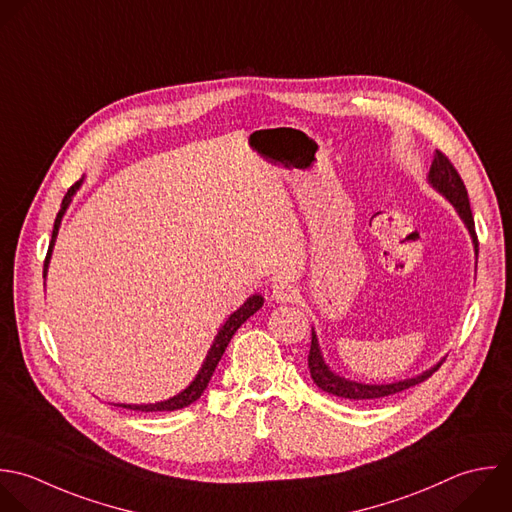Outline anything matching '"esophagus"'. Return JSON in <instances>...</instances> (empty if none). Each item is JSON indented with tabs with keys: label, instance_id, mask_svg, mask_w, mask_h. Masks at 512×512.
Here are the masks:
<instances>
[{
	"label": "esophagus",
	"instance_id": "1",
	"mask_svg": "<svg viewBox=\"0 0 512 512\" xmlns=\"http://www.w3.org/2000/svg\"><path fill=\"white\" fill-rule=\"evenodd\" d=\"M271 295L277 303H291V301L297 299V289L287 281H279V283L273 285Z\"/></svg>",
	"mask_w": 512,
	"mask_h": 512
}]
</instances>
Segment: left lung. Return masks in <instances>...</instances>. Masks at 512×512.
I'll return each mask as SVG.
<instances>
[{
  "mask_svg": "<svg viewBox=\"0 0 512 512\" xmlns=\"http://www.w3.org/2000/svg\"><path fill=\"white\" fill-rule=\"evenodd\" d=\"M429 181L433 183V187H437L459 211V215L463 217V221L467 223L473 243H475V251L479 255V239H477V231H475V219H473V211H471V203H469V193L465 187L463 177L459 175L457 167L453 165V161L443 153L437 151L431 171H429ZM309 373L311 379L315 381V385L319 389H323L329 395L341 397V399H349V401H375V399H383V397H391L397 393H403L423 381H427L429 377H433V373L439 371L441 363L437 367H433L431 371L415 377V379H407V381H399V383H391V385H363V383H353L347 381L335 373L329 371V367L325 365L319 345H317V337L315 333L311 335V349H309Z\"/></svg>",
  "mask_w": 512,
  "mask_h": 512,
  "instance_id": "1",
  "label": "left lung"
}]
</instances>
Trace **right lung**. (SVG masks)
Segmentation results:
<instances>
[{"label":"right lung","instance_id":"1","mask_svg":"<svg viewBox=\"0 0 512 512\" xmlns=\"http://www.w3.org/2000/svg\"><path fill=\"white\" fill-rule=\"evenodd\" d=\"M79 183H81V181L73 183V185L67 189L65 197H63V201H61V209H59V213H57V217H55V223H53V233H51L49 249H47L45 261H43V277H45V271H47L49 255H51V249H53V241H55V235H57L61 217H63V213H65V209H67V205H69V201H71V195H73L75 189L79 187ZM261 305H263V297H261V295H253L251 299H247V303H245L243 307H239V309L225 321V325L221 327L219 335L215 337V343H213V347H211V351H209V355H207V359H205V363H203L199 375L195 377V381H193L183 393H179L177 397H173V399H169V401L155 403V405H117V407H123V409H129V411H137V413H139V411H141V413H161V411H177V409H183V407H189L191 403H195V401L203 395V391L207 389V385H209V381H211V377H213V373H215V367L219 365V361H221V357H223V353H225V349H227L231 337L235 335V331H237L253 313H257V311L261 309Z\"/></svg>","mask_w":512,"mask_h":512}]
</instances>
